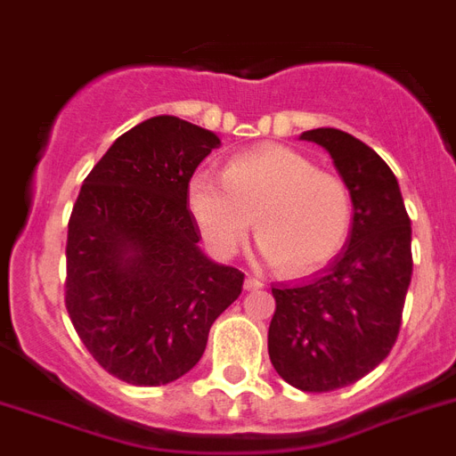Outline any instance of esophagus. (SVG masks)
Wrapping results in <instances>:
<instances>
[{
  "mask_svg": "<svg viewBox=\"0 0 456 456\" xmlns=\"http://www.w3.org/2000/svg\"><path fill=\"white\" fill-rule=\"evenodd\" d=\"M243 287H245V291H256V289L264 287V282H261V280H256V277L248 275V277H245Z\"/></svg>",
  "mask_w": 456,
  "mask_h": 456,
  "instance_id": "1",
  "label": "esophagus"
}]
</instances>
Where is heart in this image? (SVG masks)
Here are the masks:
<instances>
[{
	"label": "heart",
	"instance_id": "heart-1",
	"mask_svg": "<svg viewBox=\"0 0 456 456\" xmlns=\"http://www.w3.org/2000/svg\"><path fill=\"white\" fill-rule=\"evenodd\" d=\"M223 176L200 172L188 181L190 216L217 256L236 255L252 224L261 255L287 277L322 271L346 245L354 224L346 183L296 149L261 144L233 156Z\"/></svg>",
	"mask_w": 456,
	"mask_h": 456
}]
</instances>
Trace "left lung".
Segmentation results:
<instances>
[{
	"label": "left lung",
	"mask_w": 456,
	"mask_h": 456,
	"mask_svg": "<svg viewBox=\"0 0 456 456\" xmlns=\"http://www.w3.org/2000/svg\"><path fill=\"white\" fill-rule=\"evenodd\" d=\"M330 153L354 200L346 248L310 282L273 287L268 355L303 393L351 386L387 358L413 273L411 220L393 169L365 142L338 128L300 134Z\"/></svg>",
	"instance_id": "obj_1"
}]
</instances>
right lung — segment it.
Here are the masks:
<instances>
[{
	"label": "right lung",
	"instance_id": "obj_1",
	"mask_svg": "<svg viewBox=\"0 0 456 456\" xmlns=\"http://www.w3.org/2000/svg\"><path fill=\"white\" fill-rule=\"evenodd\" d=\"M220 146L211 130L153 117L124 133L82 183L66 240V310L98 365L165 386L200 362L243 273L200 250L188 181Z\"/></svg>",
	"mask_w": 456,
	"mask_h": 456
}]
</instances>
